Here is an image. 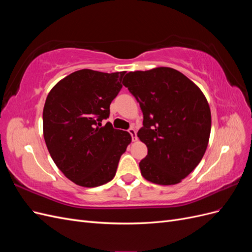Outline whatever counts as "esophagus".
<instances>
[{
    "mask_svg": "<svg viewBox=\"0 0 252 252\" xmlns=\"http://www.w3.org/2000/svg\"><path fill=\"white\" fill-rule=\"evenodd\" d=\"M128 132L130 133V135H131V138H132V141H136L138 140V136H136V131L134 130V128H129L128 129Z\"/></svg>",
    "mask_w": 252,
    "mask_h": 252,
    "instance_id": "obj_1",
    "label": "esophagus"
}]
</instances>
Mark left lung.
I'll return each instance as SVG.
<instances>
[{"instance_id":"obj_1","label":"left lung","mask_w":252,"mask_h":252,"mask_svg":"<svg viewBox=\"0 0 252 252\" xmlns=\"http://www.w3.org/2000/svg\"><path fill=\"white\" fill-rule=\"evenodd\" d=\"M123 85L139 102L143 127L138 132L148 154L140 162L147 181L174 185L199 165L207 148L211 113L195 84L169 67L128 72Z\"/></svg>"}]
</instances>
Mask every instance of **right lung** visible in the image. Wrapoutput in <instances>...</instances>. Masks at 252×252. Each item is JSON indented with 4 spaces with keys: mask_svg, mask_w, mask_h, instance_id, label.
Returning a JSON list of instances; mask_svg holds the SVG:
<instances>
[{
    "mask_svg": "<svg viewBox=\"0 0 252 252\" xmlns=\"http://www.w3.org/2000/svg\"><path fill=\"white\" fill-rule=\"evenodd\" d=\"M125 71L82 69L53 87L43 109V133L49 154L66 178L97 187L116 175L121 156L131 142L127 131L102 121L122 88Z\"/></svg>",
    "mask_w": 252,
    "mask_h": 252,
    "instance_id": "obj_1",
    "label": "right lung"
}]
</instances>
